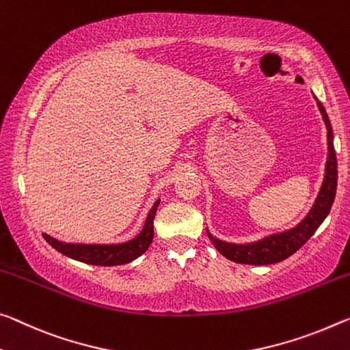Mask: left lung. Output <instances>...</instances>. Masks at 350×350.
<instances>
[{"label": "left lung", "instance_id": "obj_1", "mask_svg": "<svg viewBox=\"0 0 350 350\" xmlns=\"http://www.w3.org/2000/svg\"><path fill=\"white\" fill-rule=\"evenodd\" d=\"M318 107L323 113V118L327 126V142H329V157H327V166H325V176L323 187L316 201L313 204L310 213L302 219L293 229L282 232V234L269 235L263 238V240L249 243V245H232V243L221 241L215 238L207 230V235L210 241L213 243L221 255L226 258L232 260L235 263H245V265H271L282 262L295 254L299 247H302L308 238L312 237L316 229L321 226V223L329 215L332 204L336 195V180H338V165H336V152L334 146V132H332L330 120L327 116L324 105L318 101Z\"/></svg>", "mask_w": 350, "mask_h": 350}]
</instances>
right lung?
Returning a JSON list of instances; mask_svg holds the SVG:
<instances>
[{
  "label": "right lung",
  "instance_id": "add662e5",
  "mask_svg": "<svg viewBox=\"0 0 350 350\" xmlns=\"http://www.w3.org/2000/svg\"><path fill=\"white\" fill-rule=\"evenodd\" d=\"M160 201H155L152 208L149 210L145 226L134 240L121 243V245H71V243L57 241L55 238L43 234V238L51 245L55 251L75 258L77 262L98 265V266H116L126 265L140 257L148 251L154 238V216L157 212Z\"/></svg>",
  "mask_w": 350,
  "mask_h": 350
}]
</instances>
